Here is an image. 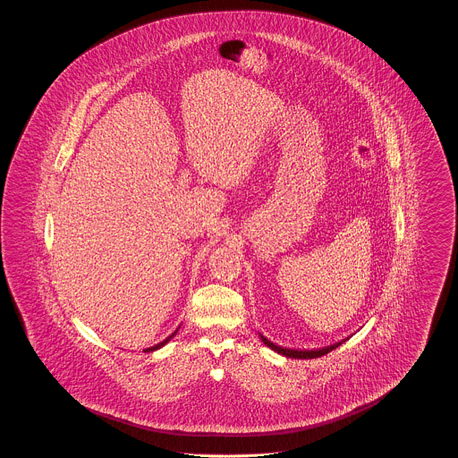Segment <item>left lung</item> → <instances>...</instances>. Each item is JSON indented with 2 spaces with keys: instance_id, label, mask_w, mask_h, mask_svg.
<instances>
[{
  "instance_id": "left-lung-1",
  "label": "left lung",
  "mask_w": 458,
  "mask_h": 458,
  "mask_svg": "<svg viewBox=\"0 0 458 458\" xmlns=\"http://www.w3.org/2000/svg\"><path fill=\"white\" fill-rule=\"evenodd\" d=\"M261 340L264 342V345H267L269 349L275 350V352H278V353H282L284 357H292V359H316V357H321V355H327L329 353L331 350L336 349V347H340L344 342H338V344H335V345H329V347H325V349H316V350H292V349H284V347H278V345H275L273 342H269L267 338H264L261 335Z\"/></svg>"
}]
</instances>
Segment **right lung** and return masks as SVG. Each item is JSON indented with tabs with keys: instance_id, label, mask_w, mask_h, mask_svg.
Here are the masks:
<instances>
[{
	"instance_id": "right-lung-1",
	"label": "right lung",
	"mask_w": 458,
	"mask_h": 458,
	"mask_svg": "<svg viewBox=\"0 0 458 458\" xmlns=\"http://www.w3.org/2000/svg\"><path fill=\"white\" fill-rule=\"evenodd\" d=\"M176 331H178V329H176ZM176 331H174V335H170V336H168V338H166V340H163V342H161V344H157V345H154V347H151V349H146V350H144V352H153V350L161 349V347H163V345H166V344H168V342H170V340H172V338H174V335H176Z\"/></svg>"
}]
</instances>
